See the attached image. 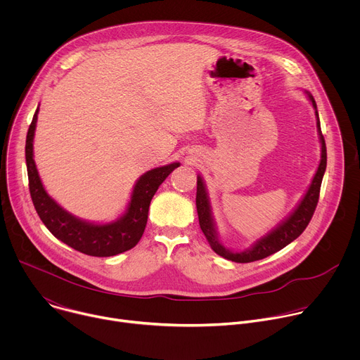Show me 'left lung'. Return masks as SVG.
Here are the masks:
<instances>
[{"label": "left lung", "instance_id": "8db88e82", "mask_svg": "<svg viewBox=\"0 0 360 360\" xmlns=\"http://www.w3.org/2000/svg\"><path fill=\"white\" fill-rule=\"evenodd\" d=\"M307 96H309L312 105L315 108V114H316V127H318V132H319V139L322 143V153H321V162L318 167V171L312 179V184L309 186V189L306 191L303 199L300 200V203L296 207V210L282 222L278 225V228H275L272 232H269L266 236L261 238L259 240H256L253 243L252 248L243 250V252H232L229 249H226L218 239V233L215 229V224H214V218H212V212H211V205H210V198L207 193V188H205V184L202 181L200 176H198L196 181V211H198V218H199V226L207 238V240L210 242L211 248L221 255L222 258L232 261V262H238V264H248V262H253V261H259L266 258V256L281 250L282 248H285L286 245H289L292 240H295L307 226V224L311 222L314 212L316 210V205L319 200V192H321V185H322V179H323V174L326 169V143H325V138L322 135L321 131V122H319V114H318V108H316V102L314 99V96L306 92Z\"/></svg>", "mask_w": 360, "mask_h": 360}]
</instances>
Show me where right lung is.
I'll list each match as a JSON object with an SVG mask.
<instances>
[{"label": "right lung", "mask_w": 360, "mask_h": 360, "mask_svg": "<svg viewBox=\"0 0 360 360\" xmlns=\"http://www.w3.org/2000/svg\"><path fill=\"white\" fill-rule=\"evenodd\" d=\"M38 108L28 128L25 141V161L28 172V185L35 211L48 231L57 239L89 256H114L134 248L146 226L148 210L152 196L167 176L179 167L174 162L145 172L135 184L127 212L110 224H91L71 215L51 198L41 182L34 162V134L37 127Z\"/></svg>", "instance_id": "right-lung-1"}]
</instances>
